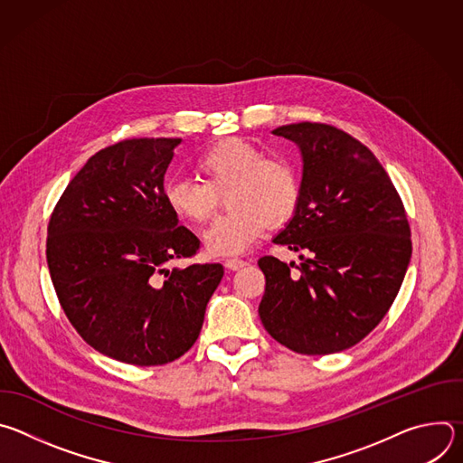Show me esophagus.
<instances>
[{"label":"esophagus","mask_w":463,"mask_h":463,"mask_svg":"<svg viewBox=\"0 0 463 463\" xmlns=\"http://www.w3.org/2000/svg\"><path fill=\"white\" fill-rule=\"evenodd\" d=\"M243 266H247V261L241 260V258H229V260H225V268L231 269V271H238Z\"/></svg>","instance_id":"obj_1"}]
</instances>
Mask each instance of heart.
<instances>
[{
  "label": "heart",
  "mask_w": 463,
  "mask_h": 463,
  "mask_svg": "<svg viewBox=\"0 0 463 463\" xmlns=\"http://www.w3.org/2000/svg\"><path fill=\"white\" fill-rule=\"evenodd\" d=\"M203 183L170 181L165 202L172 214L188 223H205L225 194L229 213L205 232V247L218 256L247 250L268 225L286 223L300 200V177L284 156H263L245 139L227 137L195 163Z\"/></svg>",
  "instance_id": "b5f03b06"
}]
</instances>
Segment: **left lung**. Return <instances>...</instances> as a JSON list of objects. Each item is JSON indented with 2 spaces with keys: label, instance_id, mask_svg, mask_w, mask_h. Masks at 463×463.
Segmentation results:
<instances>
[{
  "label": "left lung",
  "instance_id": "8db88e82",
  "mask_svg": "<svg viewBox=\"0 0 463 463\" xmlns=\"http://www.w3.org/2000/svg\"><path fill=\"white\" fill-rule=\"evenodd\" d=\"M273 134L297 143L304 161L295 216L273 241L307 256L295 272V261L258 260L266 275L258 313L268 334L297 354L343 352L400 293L412 254L407 213L386 170L346 131L298 122Z\"/></svg>",
  "mask_w": 463,
  "mask_h": 463
}]
</instances>
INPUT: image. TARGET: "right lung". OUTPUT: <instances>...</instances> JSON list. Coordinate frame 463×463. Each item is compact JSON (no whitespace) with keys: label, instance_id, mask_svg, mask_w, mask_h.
Instances as JSON below:
<instances>
[{"label":"right lung","instance_id":"1","mask_svg":"<svg viewBox=\"0 0 463 463\" xmlns=\"http://www.w3.org/2000/svg\"><path fill=\"white\" fill-rule=\"evenodd\" d=\"M179 143L102 148L65 186L47 225V266L65 317L91 348L134 366L186 354L223 277L222 263L170 268L200 249L165 202Z\"/></svg>","mask_w":463,"mask_h":463}]
</instances>
